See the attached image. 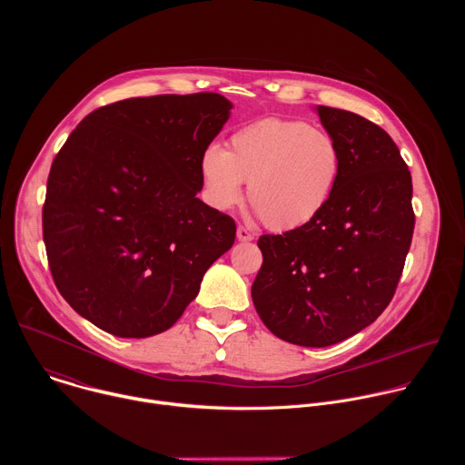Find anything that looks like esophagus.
<instances>
[{"instance_id":"esophagus-1","label":"esophagus","mask_w":465,"mask_h":465,"mask_svg":"<svg viewBox=\"0 0 465 465\" xmlns=\"http://www.w3.org/2000/svg\"><path fill=\"white\" fill-rule=\"evenodd\" d=\"M237 239L242 241V242H248V241L253 239V235H252L244 226H239V228H237Z\"/></svg>"}]
</instances>
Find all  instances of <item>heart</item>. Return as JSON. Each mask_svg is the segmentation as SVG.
<instances>
[{
  "label": "heart",
  "instance_id": "heart-1",
  "mask_svg": "<svg viewBox=\"0 0 465 465\" xmlns=\"http://www.w3.org/2000/svg\"><path fill=\"white\" fill-rule=\"evenodd\" d=\"M342 173V153L327 130L303 121L264 117L233 132L228 151L210 145L201 156L206 201L221 212L248 201L271 230L312 223L329 204Z\"/></svg>",
  "mask_w": 465,
  "mask_h": 465
}]
</instances>
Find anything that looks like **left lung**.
<instances>
[{
	"label": "left lung",
	"mask_w": 465,
	"mask_h": 465,
	"mask_svg": "<svg viewBox=\"0 0 465 465\" xmlns=\"http://www.w3.org/2000/svg\"><path fill=\"white\" fill-rule=\"evenodd\" d=\"M342 153L325 210L283 235H261L252 300L262 323L291 344L325 348L368 327L400 283L414 232L412 176L375 123L316 106Z\"/></svg>",
	"instance_id": "left-lung-1"
}]
</instances>
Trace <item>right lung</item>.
<instances>
[{"label": "right lung", "mask_w": 465, "mask_h": 465, "mask_svg": "<svg viewBox=\"0 0 465 465\" xmlns=\"http://www.w3.org/2000/svg\"><path fill=\"white\" fill-rule=\"evenodd\" d=\"M221 94L124 99L88 114L53 160L42 212L62 298L121 339L167 331L232 248L204 204L201 156L230 117Z\"/></svg>", "instance_id": "1"}]
</instances>
